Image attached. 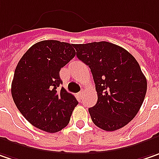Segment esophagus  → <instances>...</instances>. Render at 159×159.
I'll list each match as a JSON object with an SVG mask.
<instances>
[{
  "instance_id": "obj_1",
  "label": "esophagus",
  "mask_w": 159,
  "mask_h": 159,
  "mask_svg": "<svg viewBox=\"0 0 159 159\" xmlns=\"http://www.w3.org/2000/svg\"><path fill=\"white\" fill-rule=\"evenodd\" d=\"M83 95H84V92H80V93H78V97H79L80 99H82Z\"/></svg>"
}]
</instances>
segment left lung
<instances>
[{
	"label": "left lung",
	"mask_w": 159,
	"mask_h": 159,
	"mask_svg": "<svg viewBox=\"0 0 159 159\" xmlns=\"http://www.w3.org/2000/svg\"><path fill=\"white\" fill-rule=\"evenodd\" d=\"M77 58L91 68L98 100L89 108L95 125L105 131L124 127L142 107L147 79L134 57L108 42L74 45Z\"/></svg>",
	"instance_id": "8db88e82"
}]
</instances>
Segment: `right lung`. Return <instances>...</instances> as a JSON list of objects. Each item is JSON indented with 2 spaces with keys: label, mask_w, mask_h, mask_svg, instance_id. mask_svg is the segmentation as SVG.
Masks as SVG:
<instances>
[{
  "label": "right lung",
  "mask_w": 159,
  "mask_h": 159,
  "mask_svg": "<svg viewBox=\"0 0 159 159\" xmlns=\"http://www.w3.org/2000/svg\"><path fill=\"white\" fill-rule=\"evenodd\" d=\"M74 44L56 40L30 47L17 63L11 95L17 109L31 125L57 133L69 123L78 101L62 87L60 68L75 56Z\"/></svg>",
  "instance_id": "right-lung-1"
}]
</instances>
